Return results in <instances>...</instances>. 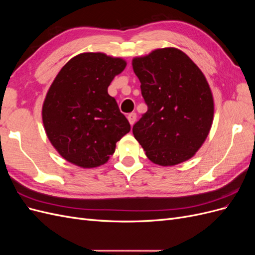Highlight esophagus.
Masks as SVG:
<instances>
[{
    "instance_id": "1",
    "label": "esophagus",
    "mask_w": 255,
    "mask_h": 255,
    "mask_svg": "<svg viewBox=\"0 0 255 255\" xmlns=\"http://www.w3.org/2000/svg\"><path fill=\"white\" fill-rule=\"evenodd\" d=\"M136 114L135 113H130V114H128V122H129V125L130 126H133L134 123H135V121H136Z\"/></svg>"
}]
</instances>
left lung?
Wrapping results in <instances>:
<instances>
[{
    "instance_id": "obj_1",
    "label": "left lung",
    "mask_w": 255,
    "mask_h": 255,
    "mask_svg": "<svg viewBox=\"0 0 255 255\" xmlns=\"http://www.w3.org/2000/svg\"><path fill=\"white\" fill-rule=\"evenodd\" d=\"M148 111L133 127L152 163L174 166L201 148L214 119V99L204 74L176 48L156 49L132 61Z\"/></svg>"
}]
</instances>
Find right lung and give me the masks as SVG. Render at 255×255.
Returning <instances> with one entry per match:
<instances>
[{
	"instance_id": "add662e5",
	"label": "right lung",
	"mask_w": 255,
	"mask_h": 255,
	"mask_svg": "<svg viewBox=\"0 0 255 255\" xmlns=\"http://www.w3.org/2000/svg\"><path fill=\"white\" fill-rule=\"evenodd\" d=\"M127 61L104 53H82L61 68L42 105L50 142L69 163L95 168L107 163L130 126L107 88Z\"/></svg>"
}]
</instances>
